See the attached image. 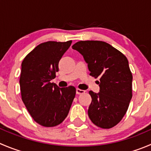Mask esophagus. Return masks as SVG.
I'll list each match as a JSON object with an SVG mask.
<instances>
[{
    "instance_id": "34e87169",
    "label": "esophagus",
    "mask_w": 151,
    "mask_h": 151,
    "mask_svg": "<svg viewBox=\"0 0 151 151\" xmlns=\"http://www.w3.org/2000/svg\"><path fill=\"white\" fill-rule=\"evenodd\" d=\"M85 93V91H84V90H81V89H78V88L76 89L77 94H82V93Z\"/></svg>"
}]
</instances>
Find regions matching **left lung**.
<instances>
[{"mask_svg":"<svg viewBox=\"0 0 151 151\" xmlns=\"http://www.w3.org/2000/svg\"><path fill=\"white\" fill-rule=\"evenodd\" d=\"M72 48L84 57L90 76L100 78L99 92H89V118L101 128L114 127L122 119L132 99L133 76L127 58L104 41H81Z\"/></svg>","mask_w":151,"mask_h":151,"instance_id":"left-lung-1","label":"left lung"}]
</instances>
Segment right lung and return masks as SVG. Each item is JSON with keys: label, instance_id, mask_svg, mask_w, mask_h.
<instances>
[{"label": "right lung", "instance_id": "obj_1", "mask_svg": "<svg viewBox=\"0 0 151 151\" xmlns=\"http://www.w3.org/2000/svg\"><path fill=\"white\" fill-rule=\"evenodd\" d=\"M72 44L47 41L37 46L21 64V97L33 119L44 127H54L67 117L76 96L73 86L60 88L55 78L58 62Z\"/></svg>", "mask_w": 151, "mask_h": 151}]
</instances>
